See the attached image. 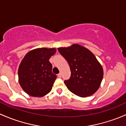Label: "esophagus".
Returning a JSON list of instances; mask_svg holds the SVG:
<instances>
[{
    "label": "esophagus",
    "instance_id": "34e87169",
    "mask_svg": "<svg viewBox=\"0 0 126 126\" xmlns=\"http://www.w3.org/2000/svg\"><path fill=\"white\" fill-rule=\"evenodd\" d=\"M58 77H59V78H61V77H62V74L59 73V74H58Z\"/></svg>",
    "mask_w": 126,
    "mask_h": 126
}]
</instances>
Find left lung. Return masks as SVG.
<instances>
[{
	"instance_id": "1",
	"label": "left lung",
	"mask_w": 126,
	"mask_h": 126,
	"mask_svg": "<svg viewBox=\"0 0 126 126\" xmlns=\"http://www.w3.org/2000/svg\"><path fill=\"white\" fill-rule=\"evenodd\" d=\"M58 51L66 60L71 69V77L64 82L67 89L80 97L93 95L103 78V67L94 54L78 44L59 47Z\"/></svg>"
}]
</instances>
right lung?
<instances>
[{
    "label": "right lung",
    "mask_w": 126,
    "mask_h": 126,
    "mask_svg": "<svg viewBox=\"0 0 126 126\" xmlns=\"http://www.w3.org/2000/svg\"><path fill=\"white\" fill-rule=\"evenodd\" d=\"M55 52V48L42 47L25 55L18 67V76L20 85L27 94L42 97L51 91L57 75L52 72L49 60Z\"/></svg>",
    "instance_id": "right-lung-1"
}]
</instances>
